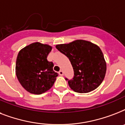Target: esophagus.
I'll return each instance as SVG.
<instances>
[{
    "label": "esophagus",
    "mask_w": 125,
    "mask_h": 125,
    "mask_svg": "<svg viewBox=\"0 0 125 125\" xmlns=\"http://www.w3.org/2000/svg\"><path fill=\"white\" fill-rule=\"evenodd\" d=\"M58 73H59V74L60 75V76H63V71L62 70L58 72Z\"/></svg>",
    "instance_id": "1"
}]
</instances>
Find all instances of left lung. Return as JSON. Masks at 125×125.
Listing matches in <instances>:
<instances>
[{
	"mask_svg": "<svg viewBox=\"0 0 125 125\" xmlns=\"http://www.w3.org/2000/svg\"><path fill=\"white\" fill-rule=\"evenodd\" d=\"M70 60L74 76L68 81L75 92L89 93L99 87L104 80L106 64L103 52L97 45L85 40H76L69 44L56 46Z\"/></svg>",
	"mask_w": 125,
	"mask_h": 125,
	"instance_id": "1",
	"label": "left lung"
}]
</instances>
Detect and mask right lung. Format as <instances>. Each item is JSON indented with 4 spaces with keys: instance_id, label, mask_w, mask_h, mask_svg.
<instances>
[{
    "instance_id": "add662e5",
    "label": "right lung",
    "mask_w": 125,
    "mask_h": 125,
    "mask_svg": "<svg viewBox=\"0 0 125 125\" xmlns=\"http://www.w3.org/2000/svg\"><path fill=\"white\" fill-rule=\"evenodd\" d=\"M51 50V46L36 42L21 49L17 55V77L30 93L40 95L48 91L58 76L53 70V62L47 60Z\"/></svg>"
}]
</instances>
